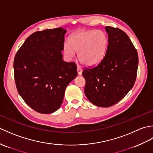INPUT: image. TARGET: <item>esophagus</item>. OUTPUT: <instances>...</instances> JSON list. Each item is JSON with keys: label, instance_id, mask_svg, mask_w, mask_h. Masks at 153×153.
<instances>
[{"label": "esophagus", "instance_id": "esophagus-1", "mask_svg": "<svg viewBox=\"0 0 153 153\" xmlns=\"http://www.w3.org/2000/svg\"><path fill=\"white\" fill-rule=\"evenodd\" d=\"M77 73H78L79 75H82V68H81L79 66H77Z\"/></svg>", "mask_w": 153, "mask_h": 153}]
</instances>
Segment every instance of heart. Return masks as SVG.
I'll use <instances>...</instances> for the list:
<instances>
[{
  "label": "heart",
  "mask_w": 153,
  "mask_h": 153,
  "mask_svg": "<svg viewBox=\"0 0 153 153\" xmlns=\"http://www.w3.org/2000/svg\"><path fill=\"white\" fill-rule=\"evenodd\" d=\"M108 39L102 31L83 30L74 33L69 43L64 45V52L68 57H72L77 52V58L86 66H94L102 60L106 54Z\"/></svg>",
  "instance_id": "obj_1"
}]
</instances>
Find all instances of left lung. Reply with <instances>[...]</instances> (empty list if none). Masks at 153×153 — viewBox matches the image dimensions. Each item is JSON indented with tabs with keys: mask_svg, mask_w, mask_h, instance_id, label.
<instances>
[{
	"mask_svg": "<svg viewBox=\"0 0 153 153\" xmlns=\"http://www.w3.org/2000/svg\"><path fill=\"white\" fill-rule=\"evenodd\" d=\"M108 45L105 56L94 67L85 68V94L97 106L109 107L124 97L134 85L138 54L130 39L118 27L106 26Z\"/></svg>",
	"mask_w": 153,
	"mask_h": 153,
	"instance_id": "left-lung-1",
	"label": "left lung"
}]
</instances>
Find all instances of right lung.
Wrapping results in <instances>:
<instances>
[{"label": "right lung", "mask_w": 153, "mask_h": 153, "mask_svg": "<svg viewBox=\"0 0 153 153\" xmlns=\"http://www.w3.org/2000/svg\"><path fill=\"white\" fill-rule=\"evenodd\" d=\"M66 32L62 27L35 32L15 55L18 92L39 113L50 114L59 108L67 85L77 75L76 64L62 60Z\"/></svg>", "instance_id": "right-lung-1"}]
</instances>
